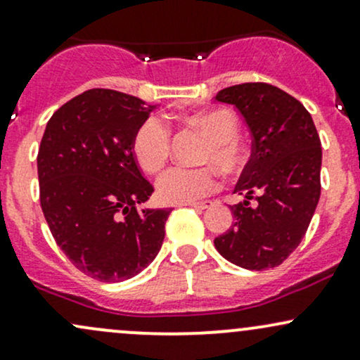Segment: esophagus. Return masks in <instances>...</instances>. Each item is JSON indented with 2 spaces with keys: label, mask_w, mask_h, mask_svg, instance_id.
<instances>
[{
  "label": "esophagus",
  "mask_w": 360,
  "mask_h": 360,
  "mask_svg": "<svg viewBox=\"0 0 360 360\" xmlns=\"http://www.w3.org/2000/svg\"><path fill=\"white\" fill-rule=\"evenodd\" d=\"M184 206L195 207V210H206V207H210V204L207 202H187V204H184Z\"/></svg>",
  "instance_id": "1"
}]
</instances>
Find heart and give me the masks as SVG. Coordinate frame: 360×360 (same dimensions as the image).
Segmentation results:
<instances>
[{"instance_id":"1","label":"heart","mask_w":360,"mask_h":360,"mask_svg":"<svg viewBox=\"0 0 360 360\" xmlns=\"http://www.w3.org/2000/svg\"><path fill=\"white\" fill-rule=\"evenodd\" d=\"M188 123L202 130L210 139L204 161L214 163L225 173H235L243 165V153L238 146V122L228 110H210L188 117ZM172 146V132L161 118H149L137 129L134 137V154L139 165L148 172H156L166 163ZM218 185L211 168L172 166L161 173L156 192L163 202L187 204L211 194Z\"/></svg>"}]
</instances>
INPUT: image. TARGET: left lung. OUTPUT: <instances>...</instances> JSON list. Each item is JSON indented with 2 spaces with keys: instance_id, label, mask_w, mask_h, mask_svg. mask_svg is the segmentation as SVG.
<instances>
[{
  "instance_id": "left-lung-1",
  "label": "left lung",
  "mask_w": 360,
  "mask_h": 360,
  "mask_svg": "<svg viewBox=\"0 0 360 360\" xmlns=\"http://www.w3.org/2000/svg\"><path fill=\"white\" fill-rule=\"evenodd\" d=\"M214 99L233 104L252 135V154L233 191L243 200L230 206L233 223L214 247L240 268H274L299 247L319 202L318 130L302 103L271 84L231 86Z\"/></svg>"
}]
</instances>
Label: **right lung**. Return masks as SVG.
<instances>
[{"label":"right lung","mask_w":360,"mask_h":360,"mask_svg":"<svg viewBox=\"0 0 360 360\" xmlns=\"http://www.w3.org/2000/svg\"><path fill=\"white\" fill-rule=\"evenodd\" d=\"M156 106L110 89L65 103L46 125L39 154L41 207L70 261L99 281H123L161 249L172 210H150L153 185L134 156V137Z\"/></svg>","instance_id":"right-lung-1"}]
</instances>
